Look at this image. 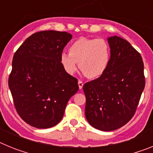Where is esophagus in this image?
Here are the masks:
<instances>
[{"label": "esophagus", "mask_w": 153, "mask_h": 153, "mask_svg": "<svg viewBox=\"0 0 153 153\" xmlns=\"http://www.w3.org/2000/svg\"><path fill=\"white\" fill-rule=\"evenodd\" d=\"M78 86H79V90H81V89L83 88V82H82V81H81V80L78 81Z\"/></svg>", "instance_id": "esophagus-1"}]
</instances>
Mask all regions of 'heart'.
Here are the masks:
<instances>
[{
    "label": "heart",
    "mask_w": 153,
    "mask_h": 153,
    "mask_svg": "<svg viewBox=\"0 0 153 153\" xmlns=\"http://www.w3.org/2000/svg\"><path fill=\"white\" fill-rule=\"evenodd\" d=\"M69 51L60 54V63L69 74L76 71L79 63V69L87 77L96 79L106 72L110 62V47L102 38L80 37L70 45Z\"/></svg>",
    "instance_id": "obj_1"
}]
</instances>
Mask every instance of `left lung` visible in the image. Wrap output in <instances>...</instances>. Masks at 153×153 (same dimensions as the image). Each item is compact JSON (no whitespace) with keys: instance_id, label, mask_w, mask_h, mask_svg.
<instances>
[{"instance_id":"obj_1","label":"left lung","mask_w":153,"mask_h":153,"mask_svg":"<svg viewBox=\"0 0 153 153\" xmlns=\"http://www.w3.org/2000/svg\"><path fill=\"white\" fill-rule=\"evenodd\" d=\"M107 40L111 50L107 70L83 86L86 120L102 131L115 130L129 122L145 87L140 53L120 36H109Z\"/></svg>"}]
</instances>
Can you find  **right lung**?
Listing matches in <instances>:
<instances>
[{
  "label": "right lung",
  "mask_w": 153,
  "mask_h": 153,
  "mask_svg": "<svg viewBox=\"0 0 153 153\" xmlns=\"http://www.w3.org/2000/svg\"><path fill=\"white\" fill-rule=\"evenodd\" d=\"M72 35L67 32H37L13 55L8 86L17 113L38 129L60 122L70 97L79 90L78 80L66 72L60 54Z\"/></svg>",
  "instance_id": "1"
}]
</instances>
